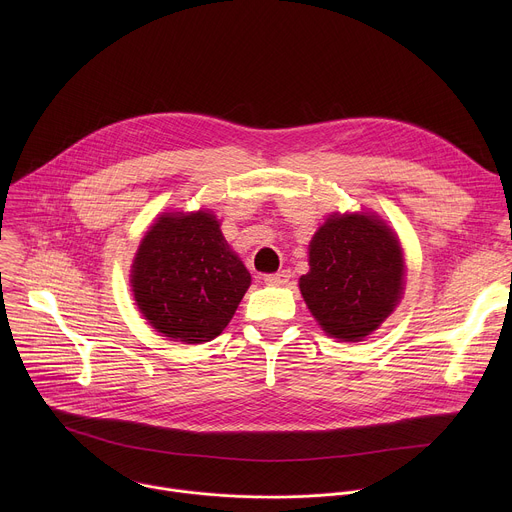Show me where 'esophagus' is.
<instances>
[{"label": "esophagus", "mask_w": 512, "mask_h": 512, "mask_svg": "<svg viewBox=\"0 0 512 512\" xmlns=\"http://www.w3.org/2000/svg\"><path fill=\"white\" fill-rule=\"evenodd\" d=\"M289 277H291V273H289L287 269H281V271H277V273H267V275L263 277V281H265L267 285H285V283L289 281Z\"/></svg>", "instance_id": "obj_1"}]
</instances>
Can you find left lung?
<instances>
[{
	"label": "left lung",
	"instance_id": "left-lung-1",
	"mask_svg": "<svg viewBox=\"0 0 512 512\" xmlns=\"http://www.w3.org/2000/svg\"><path fill=\"white\" fill-rule=\"evenodd\" d=\"M403 283V249L381 218L334 212L310 241V271L300 277V291L328 336L360 342L395 310Z\"/></svg>",
	"mask_w": 512,
	"mask_h": 512
}]
</instances>
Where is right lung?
Here are the masks:
<instances>
[{
  "mask_svg": "<svg viewBox=\"0 0 512 512\" xmlns=\"http://www.w3.org/2000/svg\"><path fill=\"white\" fill-rule=\"evenodd\" d=\"M129 281L139 312L156 332L202 344L227 328L251 273L212 212H164L141 239Z\"/></svg>",
  "mask_w": 512,
  "mask_h": 512,
  "instance_id": "add662e5",
  "label": "right lung"
}]
</instances>
